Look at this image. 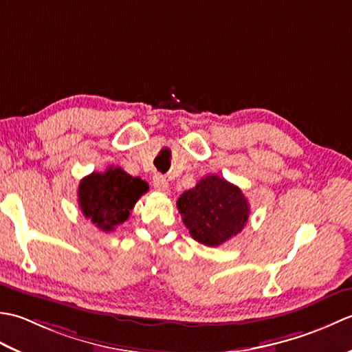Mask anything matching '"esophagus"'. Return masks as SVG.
<instances>
[{
    "label": "esophagus",
    "instance_id": "esophagus-1",
    "mask_svg": "<svg viewBox=\"0 0 352 352\" xmlns=\"http://www.w3.org/2000/svg\"><path fill=\"white\" fill-rule=\"evenodd\" d=\"M153 186H154V188H155L157 190H159V192H164V193H166V192L169 190L168 180H166V178H164L163 175H160V174L154 175V178H153Z\"/></svg>",
    "mask_w": 352,
    "mask_h": 352
}]
</instances>
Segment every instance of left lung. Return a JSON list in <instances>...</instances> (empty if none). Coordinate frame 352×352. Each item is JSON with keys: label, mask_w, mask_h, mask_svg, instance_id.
<instances>
[{"label": "left lung", "mask_w": 352, "mask_h": 352, "mask_svg": "<svg viewBox=\"0 0 352 352\" xmlns=\"http://www.w3.org/2000/svg\"><path fill=\"white\" fill-rule=\"evenodd\" d=\"M177 207L190 236L206 246H219L241 233L250 216L242 190L214 174L186 190Z\"/></svg>", "instance_id": "left-lung-1"}]
</instances>
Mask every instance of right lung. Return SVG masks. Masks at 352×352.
Here are the masks:
<instances>
[{"instance_id":"1","label":"right lung","mask_w":352,"mask_h":352,"mask_svg":"<svg viewBox=\"0 0 352 352\" xmlns=\"http://www.w3.org/2000/svg\"><path fill=\"white\" fill-rule=\"evenodd\" d=\"M148 192V183L131 177L119 166L92 172L78 186V206L100 230L113 231L130 218L138 199Z\"/></svg>"}]
</instances>
